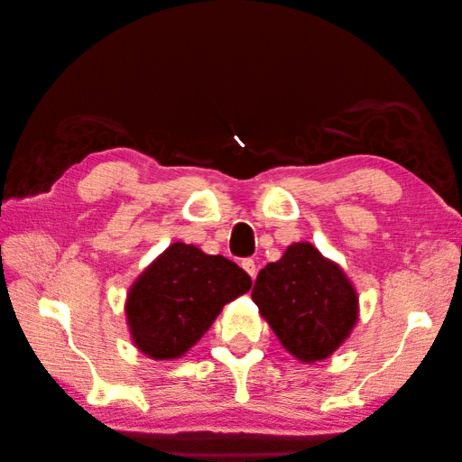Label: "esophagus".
<instances>
[{
    "mask_svg": "<svg viewBox=\"0 0 462 462\" xmlns=\"http://www.w3.org/2000/svg\"><path fill=\"white\" fill-rule=\"evenodd\" d=\"M242 268H245V271L250 274V279H256V264H254V260L253 258H245L242 260Z\"/></svg>",
    "mask_w": 462,
    "mask_h": 462,
    "instance_id": "esophagus-1",
    "label": "esophagus"
}]
</instances>
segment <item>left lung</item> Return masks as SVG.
Masks as SVG:
<instances>
[{"instance_id":"8db88e82","label":"left lung","mask_w":462,"mask_h":462,"mask_svg":"<svg viewBox=\"0 0 462 462\" xmlns=\"http://www.w3.org/2000/svg\"><path fill=\"white\" fill-rule=\"evenodd\" d=\"M253 300L281 346L303 364L335 354L359 317V297L343 268L311 242H295L258 273Z\"/></svg>"}]
</instances>
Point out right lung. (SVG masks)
<instances>
[{
	"label": "right lung",
	"instance_id": "right-lung-1",
	"mask_svg": "<svg viewBox=\"0 0 462 462\" xmlns=\"http://www.w3.org/2000/svg\"><path fill=\"white\" fill-rule=\"evenodd\" d=\"M253 281L220 254L173 242L131 284L125 315L131 341L151 359L186 356L222 307L250 291Z\"/></svg>",
	"mask_w": 462,
	"mask_h": 462
}]
</instances>
